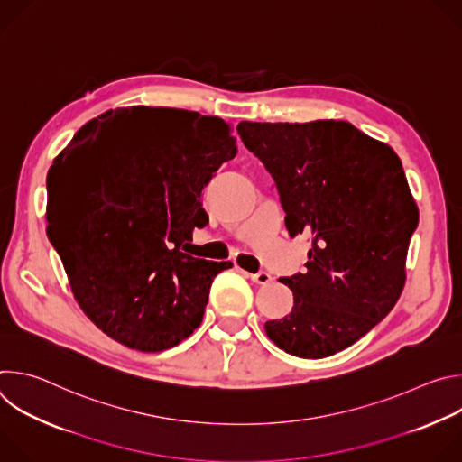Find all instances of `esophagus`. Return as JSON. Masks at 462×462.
Listing matches in <instances>:
<instances>
[{
  "label": "esophagus",
  "mask_w": 462,
  "mask_h": 462,
  "mask_svg": "<svg viewBox=\"0 0 462 462\" xmlns=\"http://www.w3.org/2000/svg\"><path fill=\"white\" fill-rule=\"evenodd\" d=\"M248 278H250L254 283H257V285H267V283L273 282V276H271L269 273H265V271H259V273H255V274H248Z\"/></svg>",
  "instance_id": "esophagus-1"
}]
</instances>
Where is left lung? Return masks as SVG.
Here are the masks:
<instances>
[{
	"instance_id": "left-lung-1",
	"label": "left lung",
	"mask_w": 462,
	"mask_h": 462,
	"mask_svg": "<svg viewBox=\"0 0 462 462\" xmlns=\"http://www.w3.org/2000/svg\"><path fill=\"white\" fill-rule=\"evenodd\" d=\"M245 146L273 175L289 234L312 239L307 273L282 278L292 310L267 337L300 358L353 346L387 316L406 283L419 223L402 162L346 120L239 122Z\"/></svg>"
}]
</instances>
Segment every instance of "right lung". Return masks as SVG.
Wrapping results in <instances>:
<instances>
[{"instance_id":"right-lung-1","label":"right lung","mask_w":462,"mask_h":462,"mask_svg":"<svg viewBox=\"0 0 462 462\" xmlns=\"http://www.w3.org/2000/svg\"><path fill=\"white\" fill-rule=\"evenodd\" d=\"M236 153L219 116L134 106L89 120L54 159L47 234L109 338L159 353L201 325L210 285L232 263L193 257L191 232L208 223L203 188Z\"/></svg>"}]
</instances>
